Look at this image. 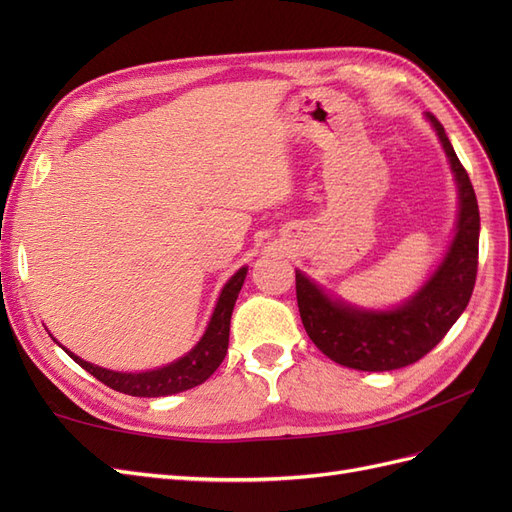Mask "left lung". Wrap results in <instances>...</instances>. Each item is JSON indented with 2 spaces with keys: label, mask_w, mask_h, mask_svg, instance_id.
Returning <instances> with one entry per match:
<instances>
[{
  "label": "left lung",
  "mask_w": 512,
  "mask_h": 512,
  "mask_svg": "<svg viewBox=\"0 0 512 512\" xmlns=\"http://www.w3.org/2000/svg\"><path fill=\"white\" fill-rule=\"evenodd\" d=\"M427 117L453 166L459 188V220L451 250L425 288L395 312H356L333 303L297 271V303L303 327L322 354L344 367L391 371L416 363L440 344L472 297L480 230L476 194L442 123L431 113Z\"/></svg>",
  "instance_id": "left-lung-1"
}]
</instances>
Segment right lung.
Segmentation results:
<instances>
[{"label": "right lung", "mask_w": 512, "mask_h": 512, "mask_svg": "<svg viewBox=\"0 0 512 512\" xmlns=\"http://www.w3.org/2000/svg\"><path fill=\"white\" fill-rule=\"evenodd\" d=\"M245 273H247L245 267L239 269L224 286L220 301L215 305L209 327L203 339L196 344V348L185 354L183 359L170 363L166 367L145 371V374H119V371H108V369L96 367L79 359V356H74L72 352L68 350L66 352L96 380L111 386V389L119 393H126L132 397H164V395L194 389V386L203 384L224 361L226 350H228L232 307H235V301L239 297Z\"/></svg>", "instance_id": "obj_1"}]
</instances>
